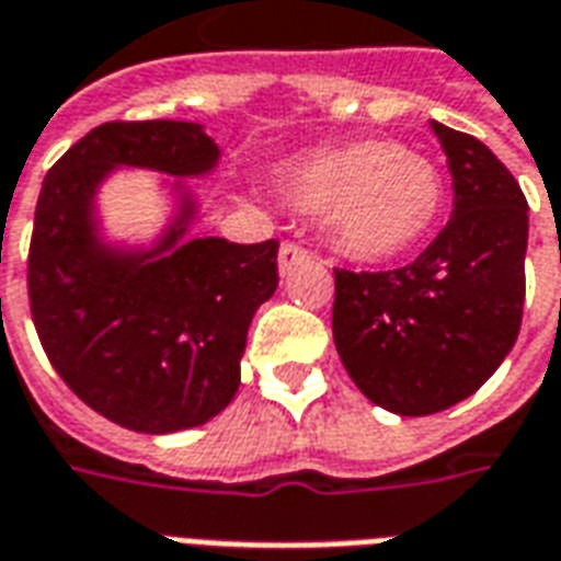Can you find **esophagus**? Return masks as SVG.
I'll return each instance as SVG.
<instances>
[{
	"mask_svg": "<svg viewBox=\"0 0 561 561\" xmlns=\"http://www.w3.org/2000/svg\"><path fill=\"white\" fill-rule=\"evenodd\" d=\"M309 259V249L300 247V243H294V240H285L279 247V270L282 273H288L294 270L300 261Z\"/></svg>",
	"mask_w": 561,
	"mask_h": 561,
	"instance_id": "1",
	"label": "esophagus"
}]
</instances>
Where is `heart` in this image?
<instances>
[{
  "mask_svg": "<svg viewBox=\"0 0 561 561\" xmlns=\"http://www.w3.org/2000/svg\"><path fill=\"white\" fill-rule=\"evenodd\" d=\"M302 214H323V234L354 261H389L428 238L446 184L425 153L392 139H359L302 157L285 175Z\"/></svg>",
  "mask_w": 561,
  "mask_h": 561,
  "instance_id": "obj_1",
  "label": "heart"
}]
</instances>
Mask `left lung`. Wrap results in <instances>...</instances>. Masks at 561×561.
I'll return each mask as SVG.
<instances>
[{
    "label": "left lung",
    "instance_id": "1",
    "mask_svg": "<svg viewBox=\"0 0 561 561\" xmlns=\"http://www.w3.org/2000/svg\"><path fill=\"white\" fill-rule=\"evenodd\" d=\"M431 127L455 184L446 228L404 267H335V351L359 392L398 416H431L472 396L524 318V190L476 136Z\"/></svg>",
    "mask_w": 561,
    "mask_h": 561
}]
</instances>
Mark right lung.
Listing matches in <instances>:
<instances>
[{
    "label": "right lung",
    "instance_id": "right-lung-1",
    "mask_svg": "<svg viewBox=\"0 0 561 561\" xmlns=\"http://www.w3.org/2000/svg\"><path fill=\"white\" fill-rule=\"evenodd\" d=\"M219 148L193 122H106L47 172L28 243V309L49 363L122 428L172 434L228 408L247 330L279 285V240L178 243L193 202L163 243L122 255L98 240L94 193L112 165L202 175Z\"/></svg>",
    "mask_w": 561,
    "mask_h": 561
}]
</instances>
